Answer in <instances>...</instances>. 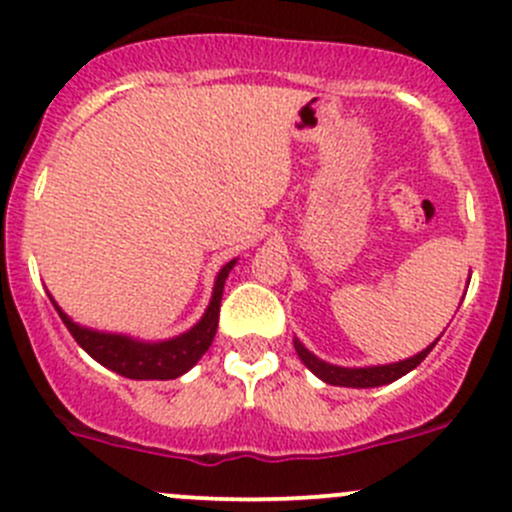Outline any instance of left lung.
<instances>
[{
  "instance_id": "8db88e82",
  "label": "left lung",
  "mask_w": 512,
  "mask_h": 512,
  "mask_svg": "<svg viewBox=\"0 0 512 512\" xmlns=\"http://www.w3.org/2000/svg\"><path fill=\"white\" fill-rule=\"evenodd\" d=\"M441 339V337H438ZM436 339V342H438ZM436 342L428 344L423 352H418L414 356L404 361H394V364H379V366H359V369H352V366H337V364H329V361L319 359L294 337V349H297V356L302 359V364L312 371L314 376L324 381V384H332V386H349V389H374V386H384L391 384V381L401 379V376L409 374L411 369H416L423 359H426L428 352L436 347Z\"/></svg>"
}]
</instances>
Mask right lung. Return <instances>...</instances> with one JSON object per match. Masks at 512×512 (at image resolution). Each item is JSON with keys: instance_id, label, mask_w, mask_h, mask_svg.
<instances>
[{"instance_id": "obj_1", "label": "right lung", "mask_w": 512, "mask_h": 512, "mask_svg": "<svg viewBox=\"0 0 512 512\" xmlns=\"http://www.w3.org/2000/svg\"><path fill=\"white\" fill-rule=\"evenodd\" d=\"M235 262L237 260L227 262L223 270L218 272V277H215L213 297H210V304L203 317H200V322L193 324L188 332L178 334L173 339H165V342H143V339H133L128 334H111L81 327L69 314L61 312V307L54 302L51 294L49 299L54 302L56 312H59L61 322L66 324L71 337L79 342V347L86 354L94 356L98 364L126 376V379L168 381L178 379L185 371L193 369L200 361V356L208 352L210 344H213L215 332H218L220 299H223L225 280L232 267H235Z\"/></svg>"}]
</instances>
